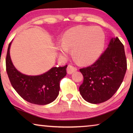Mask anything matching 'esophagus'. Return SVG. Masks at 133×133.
I'll use <instances>...</instances> for the list:
<instances>
[{"label":"esophagus","instance_id":"34e87169","mask_svg":"<svg viewBox=\"0 0 133 133\" xmlns=\"http://www.w3.org/2000/svg\"><path fill=\"white\" fill-rule=\"evenodd\" d=\"M77 68L75 67L72 66V65H69L68 67L67 68V73L69 74V75H71V74L73 73L74 72L77 71Z\"/></svg>","mask_w":133,"mask_h":133}]
</instances>
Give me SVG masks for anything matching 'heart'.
<instances>
[{
  "label": "heart",
  "mask_w": 133,
  "mask_h": 133,
  "mask_svg": "<svg viewBox=\"0 0 133 133\" xmlns=\"http://www.w3.org/2000/svg\"><path fill=\"white\" fill-rule=\"evenodd\" d=\"M105 34L98 26H76L66 31L58 49L63 55L71 50V55L76 62L88 65L95 62L104 48Z\"/></svg>",
  "instance_id": "heart-1"
}]
</instances>
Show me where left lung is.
<instances>
[{
    "instance_id": "1",
    "label": "left lung",
    "mask_w": 133,
    "mask_h": 133,
    "mask_svg": "<svg viewBox=\"0 0 133 133\" xmlns=\"http://www.w3.org/2000/svg\"><path fill=\"white\" fill-rule=\"evenodd\" d=\"M127 70L124 48L118 38H112L92 65L80 69L84 77L80 93L86 102L99 104L110 99L120 87Z\"/></svg>"
}]
</instances>
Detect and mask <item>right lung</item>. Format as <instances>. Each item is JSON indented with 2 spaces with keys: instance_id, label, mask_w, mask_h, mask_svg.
<instances>
[{
  "instance_id": "add662e5",
  "label": "right lung",
  "mask_w": 133,
  "mask_h": 133,
  "mask_svg": "<svg viewBox=\"0 0 133 133\" xmlns=\"http://www.w3.org/2000/svg\"><path fill=\"white\" fill-rule=\"evenodd\" d=\"M11 43L8 49L6 66L12 87L21 97L32 104L46 105L53 102L59 93L60 82L66 75L67 65L53 67L39 76L23 75L15 68L11 60Z\"/></svg>"
}]
</instances>
